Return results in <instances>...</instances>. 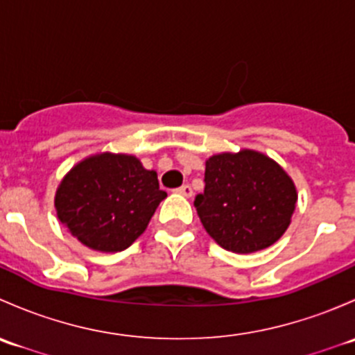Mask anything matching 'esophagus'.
Returning <instances> with one entry per match:
<instances>
[{
    "label": "esophagus",
    "mask_w": 355,
    "mask_h": 355,
    "mask_svg": "<svg viewBox=\"0 0 355 355\" xmlns=\"http://www.w3.org/2000/svg\"><path fill=\"white\" fill-rule=\"evenodd\" d=\"M177 194L184 196V198H192V187L189 184L182 185V187L177 189Z\"/></svg>",
    "instance_id": "obj_1"
}]
</instances>
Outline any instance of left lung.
Here are the masks:
<instances>
[{
  "instance_id": "1",
  "label": "left lung",
  "mask_w": 355,
  "mask_h": 355,
  "mask_svg": "<svg viewBox=\"0 0 355 355\" xmlns=\"http://www.w3.org/2000/svg\"><path fill=\"white\" fill-rule=\"evenodd\" d=\"M204 192L194 200L200 223L223 249L249 254L278 241L295 211V185L261 153H223L206 161Z\"/></svg>"
}]
</instances>
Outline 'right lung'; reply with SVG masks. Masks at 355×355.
I'll return each mask as SVG.
<instances>
[{"mask_svg":"<svg viewBox=\"0 0 355 355\" xmlns=\"http://www.w3.org/2000/svg\"><path fill=\"white\" fill-rule=\"evenodd\" d=\"M164 198L156 171L146 170L137 157L103 153L71 168L56 191L55 206L77 241L118 252L146 230Z\"/></svg>","mask_w":355,"mask_h":355,"instance_id":"obj_1","label":"right lung"}]
</instances>
